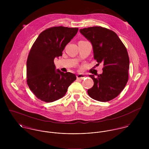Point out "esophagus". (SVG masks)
I'll return each instance as SVG.
<instances>
[{"mask_svg": "<svg viewBox=\"0 0 149 149\" xmlns=\"http://www.w3.org/2000/svg\"><path fill=\"white\" fill-rule=\"evenodd\" d=\"M85 76L83 74H78L77 75V79L78 80H84L85 79Z\"/></svg>", "mask_w": 149, "mask_h": 149, "instance_id": "1", "label": "esophagus"}]
</instances>
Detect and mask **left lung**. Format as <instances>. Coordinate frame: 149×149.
Returning <instances> with one entry per match:
<instances>
[{
    "label": "left lung",
    "instance_id": "left-lung-1",
    "mask_svg": "<svg viewBox=\"0 0 149 149\" xmlns=\"http://www.w3.org/2000/svg\"><path fill=\"white\" fill-rule=\"evenodd\" d=\"M80 32L92 43L97 64L104 66L102 74L97 77L89 75L94 84L88 94L99 102L112 100L123 91L128 80L130 61L126 47L114 31L104 27H90Z\"/></svg>",
    "mask_w": 149,
    "mask_h": 149
}]
</instances>
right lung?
Listing matches in <instances>:
<instances>
[{
	"instance_id": "right-lung-1",
	"label": "right lung",
	"mask_w": 149,
	"mask_h": 149,
	"mask_svg": "<svg viewBox=\"0 0 149 149\" xmlns=\"http://www.w3.org/2000/svg\"><path fill=\"white\" fill-rule=\"evenodd\" d=\"M78 28L52 27L43 31L33 43L27 60V83L35 96L45 102L62 98L76 79L74 74L56 70L55 57L63 54L65 46Z\"/></svg>"
}]
</instances>
